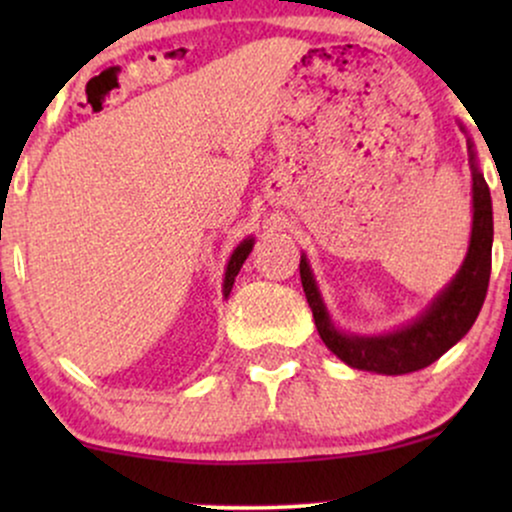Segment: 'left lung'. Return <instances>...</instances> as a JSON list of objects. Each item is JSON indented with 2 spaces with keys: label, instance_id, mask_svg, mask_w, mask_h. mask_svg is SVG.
<instances>
[{
  "label": "left lung",
  "instance_id": "left-lung-1",
  "mask_svg": "<svg viewBox=\"0 0 512 512\" xmlns=\"http://www.w3.org/2000/svg\"><path fill=\"white\" fill-rule=\"evenodd\" d=\"M469 161H472V195H474V223L469 252L464 257L462 269L452 284L433 301L431 308L416 322L385 337H346L334 330L322 303L317 286L310 276V267L301 260V284L313 308L315 327L322 342L332 354H337L346 366L370 373L404 375L431 366L438 361L452 344H457L469 327L477 320L491 276V243H493V211L491 192L484 175L474 163V151L469 144Z\"/></svg>",
  "mask_w": 512,
  "mask_h": 512
}]
</instances>
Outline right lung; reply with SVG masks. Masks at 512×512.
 I'll return each mask as SVG.
<instances>
[{
  "label": "right lung",
  "instance_id": "obj_1",
  "mask_svg": "<svg viewBox=\"0 0 512 512\" xmlns=\"http://www.w3.org/2000/svg\"><path fill=\"white\" fill-rule=\"evenodd\" d=\"M250 250H252V238L243 240V243L236 248V252L231 255V262H228V269H226V279H223V296H228V293H231L233 281H236L240 267H243L245 257L250 255Z\"/></svg>",
  "mask_w": 512,
  "mask_h": 512
}]
</instances>
